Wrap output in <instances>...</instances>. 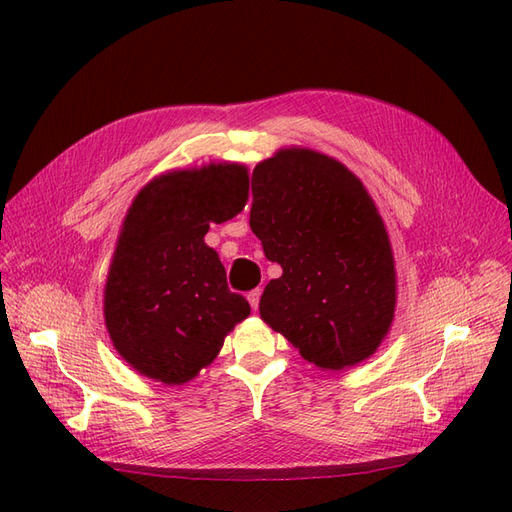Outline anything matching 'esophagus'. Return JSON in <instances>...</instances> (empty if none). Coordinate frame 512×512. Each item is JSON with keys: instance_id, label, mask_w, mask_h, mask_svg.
Wrapping results in <instances>:
<instances>
[{"instance_id": "esophagus-1", "label": "esophagus", "mask_w": 512, "mask_h": 512, "mask_svg": "<svg viewBox=\"0 0 512 512\" xmlns=\"http://www.w3.org/2000/svg\"><path fill=\"white\" fill-rule=\"evenodd\" d=\"M260 294H262V290H260V288H256V290H252L250 294H247V301H250V305H252L254 312H256V309H258V303H260Z\"/></svg>"}]
</instances>
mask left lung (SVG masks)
I'll return each instance as SVG.
<instances>
[{"label":"left lung","instance_id":"8db88e82","mask_svg":"<svg viewBox=\"0 0 512 512\" xmlns=\"http://www.w3.org/2000/svg\"><path fill=\"white\" fill-rule=\"evenodd\" d=\"M252 232L282 277L260 318L320 369L369 359L391 329L395 260L361 179L314 149H280L252 175Z\"/></svg>","mask_w":512,"mask_h":512}]
</instances>
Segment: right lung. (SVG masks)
I'll use <instances>...</instances> for the list:
<instances>
[{
	"label": "right lung",
	"mask_w": 512,
	"mask_h": 512,
	"mask_svg": "<svg viewBox=\"0 0 512 512\" xmlns=\"http://www.w3.org/2000/svg\"><path fill=\"white\" fill-rule=\"evenodd\" d=\"M247 194L245 166L211 162L160 175L134 198L106 277L104 322L138 374L170 386L192 380L250 316L205 243L209 224L235 218Z\"/></svg>",
	"instance_id": "right-lung-1"
}]
</instances>
